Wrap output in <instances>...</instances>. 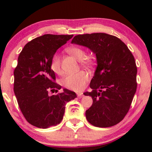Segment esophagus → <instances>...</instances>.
Returning <instances> with one entry per match:
<instances>
[{
	"label": "esophagus",
	"mask_w": 152,
	"mask_h": 152,
	"mask_svg": "<svg viewBox=\"0 0 152 152\" xmlns=\"http://www.w3.org/2000/svg\"><path fill=\"white\" fill-rule=\"evenodd\" d=\"M83 96H84V95L82 94V93H78V94H77L78 98H79V99H81V98L83 97Z\"/></svg>",
	"instance_id": "esophagus-1"
}]
</instances>
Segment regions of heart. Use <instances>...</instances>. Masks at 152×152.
Here are the masks:
<instances>
[{
	"label": "heart",
	"instance_id": "b5f03b06",
	"mask_svg": "<svg viewBox=\"0 0 152 152\" xmlns=\"http://www.w3.org/2000/svg\"><path fill=\"white\" fill-rule=\"evenodd\" d=\"M67 52L76 59L79 61L83 66H91L94 64V59L92 56H86V50L83 48L79 46L70 47L67 49ZM50 67L52 71L56 74H62V65L61 57L59 53H56L50 59ZM88 79V76L84 71L78 72L76 73L66 75L62 79V84L67 89L74 91H81L83 90Z\"/></svg>",
	"mask_w": 152,
	"mask_h": 152
}]
</instances>
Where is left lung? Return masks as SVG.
<instances>
[{
  "label": "left lung",
  "instance_id": "8db88e82",
  "mask_svg": "<svg viewBox=\"0 0 152 152\" xmlns=\"http://www.w3.org/2000/svg\"><path fill=\"white\" fill-rule=\"evenodd\" d=\"M72 43L84 45L96 55L98 66L90 82L93 104L86 118L97 127H110L121 121L137 90V66L128 47L117 37L105 33L76 35Z\"/></svg>",
  "mask_w": 152,
  "mask_h": 152
}]
</instances>
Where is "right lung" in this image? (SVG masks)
<instances>
[{
	"label": "right lung",
	"instance_id": "obj_1",
	"mask_svg": "<svg viewBox=\"0 0 152 152\" xmlns=\"http://www.w3.org/2000/svg\"><path fill=\"white\" fill-rule=\"evenodd\" d=\"M73 35L44 34L28 42L18 56L14 70V92L26 120L38 128L47 129L61 122L65 105L76 98L74 92L64 89L56 82L50 67V59L56 50Z\"/></svg>",
	"mask_w": 152,
	"mask_h": 152
}]
</instances>
